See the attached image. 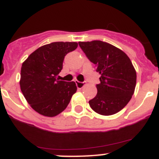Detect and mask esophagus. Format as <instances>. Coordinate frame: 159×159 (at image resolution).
Here are the masks:
<instances>
[{
    "instance_id": "1",
    "label": "esophagus",
    "mask_w": 159,
    "mask_h": 159,
    "mask_svg": "<svg viewBox=\"0 0 159 159\" xmlns=\"http://www.w3.org/2000/svg\"><path fill=\"white\" fill-rule=\"evenodd\" d=\"M75 84H76V87L78 88H82L86 84V83L85 82H80V81L78 80H75Z\"/></svg>"
}]
</instances>
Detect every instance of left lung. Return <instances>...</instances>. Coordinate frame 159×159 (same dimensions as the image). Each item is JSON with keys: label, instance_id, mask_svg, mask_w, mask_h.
<instances>
[{"label": "left lung", "instance_id": "8db88e82", "mask_svg": "<svg viewBox=\"0 0 159 159\" xmlns=\"http://www.w3.org/2000/svg\"><path fill=\"white\" fill-rule=\"evenodd\" d=\"M86 57L101 75L97 95L90 107L102 116H111L128 103L136 85V71L130 58L118 48L101 40L79 42Z\"/></svg>", "mask_w": 159, "mask_h": 159}]
</instances>
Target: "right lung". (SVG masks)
<instances>
[{
	"mask_svg": "<svg viewBox=\"0 0 159 159\" xmlns=\"http://www.w3.org/2000/svg\"><path fill=\"white\" fill-rule=\"evenodd\" d=\"M78 46L76 42H53L41 46L28 57L20 71V90L29 104L42 116L53 117L65 110L75 83L59 80V73L67 53Z\"/></svg>",
	"mask_w": 159,
	"mask_h": 159,
	"instance_id": "right-lung-1",
	"label": "right lung"
}]
</instances>
